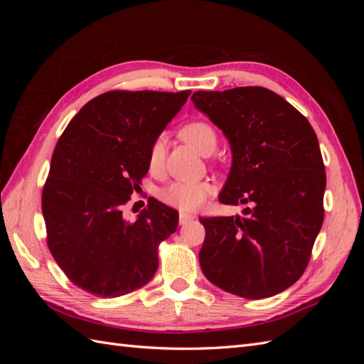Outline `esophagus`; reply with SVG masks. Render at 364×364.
I'll use <instances>...</instances> for the list:
<instances>
[{
    "label": "esophagus",
    "instance_id": "esophagus-1",
    "mask_svg": "<svg viewBox=\"0 0 364 364\" xmlns=\"http://www.w3.org/2000/svg\"><path fill=\"white\" fill-rule=\"evenodd\" d=\"M194 217L191 215V214H186V213H181L179 214V223L183 226V225H186L188 222H191Z\"/></svg>",
    "mask_w": 364,
    "mask_h": 364
}]
</instances>
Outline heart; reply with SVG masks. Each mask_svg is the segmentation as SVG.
<instances>
[{
	"mask_svg": "<svg viewBox=\"0 0 364 364\" xmlns=\"http://www.w3.org/2000/svg\"><path fill=\"white\" fill-rule=\"evenodd\" d=\"M182 136L185 141L200 151L202 155L217 146V134L214 127L206 121H191L182 129ZM165 156V136L159 135L151 142L149 150V167L151 171L161 170ZM213 185L209 182H173L161 191V199L182 211H194L200 208L205 200L213 193Z\"/></svg>",
	"mask_w": 364,
	"mask_h": 364,
	"instance_id": "heart-1",
	"label": "heart"
}]
</instances>
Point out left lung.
Returning a JSON list of instances; mask_svg holds the SVG:
<instances>
[{"label":"left lung","instance_id":"8db88e82","mask_svg":"<svg viewBox=\"0 0 364 364\" xmlns=\"http://www.w3.org/2000/svg\"><path fill=\"white\" fill-rule=\"evenodd\" d=\"M196 109L223 132L232 165L218 200L243 215L200 217L205 277L246 299L278 294L302 277L323 223L321 147L308 119L267 87L197 91Z\"/></svg>","mask_w":364,"mask_h":364}]
</instances>
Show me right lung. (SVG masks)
Masks as SVG:
<instances>
[{
    "instance_id": "right-lung-1",
    "label": "right lung",
    "mask_w": 364,
    "mask_h": 364,
    "mask_svg": "<svg viewBox=\"0 0 364 364\" xmlns=\"http://www.w3.org/2000/svg\"><path fill=\"white\" fill-rule=\"evenodd\" d=\"M191 91H109L87 102L53 151L42 214L53 258L100 297L138 290L156 273L158 247L179 213L149 199L135 222L123 206L149 171V150Z\"/></svg>"
}]
</instances>
